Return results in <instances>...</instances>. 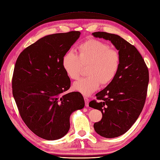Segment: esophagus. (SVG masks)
I'll use <instances>...</instances> for the list:
<instances>
[{"label":"esophagus","mask_w":160,"mask_h":160,"mask_svg":"<svg viewBox=\"0 0 160 160\" xmlns=\"http://www.w3.org/2000/svg\"><path fill=\"white\" fill-rule=\"evenodd\" d=\"M84 100H85V106H86L87 107H89V99L87 98V97H84Z\"/></svg>","instance_id":"1"}]
</instances>
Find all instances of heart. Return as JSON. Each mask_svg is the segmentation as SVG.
Wrapping results in <instances>:
<instances>
[{
  "label": "heart",
  "instance_id": "1",
  "mask_svg": "<svg viewBox=\"0 0 160 160\" xmlns=\"http://www.w3.org/2000/svg\"><path fill=\"white\" fill-rule=\"evenodd\" d=\"M121 64L120 54L111 49L106 42L91 39L85 41L77 48V53H66L62 57V66L71 79L79 77L83 67H87L88 76L73 84L75 90L88 96L95 92L100 84L107 85L115 79Z\"/></svg>",
  "mask_w": 160,
  "mask_h": 160
}]
</instances>
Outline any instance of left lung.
Here are the masks:
<instances>
[{"mask_svg":"<svg viewBox=\"0 0 160 160\" xmlns=\"http://www.w3.org/2000/svg\"><path fill=\"white\" fill-rule=\"evenodd\" d=\"M92 34L96 38L110 41L121 56L120 67L115 79L96 93L98 100L89 104L102 114V119L93 124L96 133L104 138L118 137L130 129L142 110L149 71L137 49L122 37L105 32Z\"/></svg>","mask_w":160,"mask_h":160,"instance_id":"1","label":"left lung"}]
</instances>
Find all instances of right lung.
Here are the masks:
<instances>
[{"instance_id": "1", "label": "right lung", "mask_w": 160, "mask_h": 160, "mask_svg": "<svg viewBox=\"0 0 160 160\" xmlns=\"http://www.w3.org/2000/svg\"><path fill=\"white\" fill-rule=\"evenodd\" d=\"M79 31L47 35L26 48L15 65L13 96L22 119L33 133L54 141L70 129V117L82 109L81 93H67L71 80L62 57L80 37Z\"/></svg>"}]
</instances>
